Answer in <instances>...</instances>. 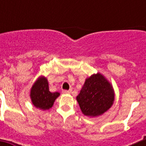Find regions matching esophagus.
<instances>
[{
	"instance_id": "34e87169",
	"label": "esophagus",
	"mask_w": 146,
	"mask_h": 146,
	"mask_svg": "<svg viewBox=\"0 0 146 146\" xmlns=\"http://www.w3.org/2000/svg\"><path fill=\"white\" fill-rule=\"evenodd\" d=\"M63 93H66V94H70L71 93V90H63Z\"/></svg>"
}]
</instances>
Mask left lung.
Listing matches in <instances>:
<instances>
[{"label":"left lung","mask_w":146,"mask_h":146,"mask_svg":"<svg viewBox=\"0 0 146 146\" xmlns=\"http://www.w3.org/2000/svg\"><path fill=\"white\" fill-rule=\"evenodd\" d=\"M76 100L84 115L96 117L111 107L115 93L110 83L102 74L97 73L86 79Z\"/></svg>","instance_id":"left-lung-1"}]
</instances>
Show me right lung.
Instances as JSON below:
<instances>
[{"label": "right lung", "mask_w": 146, "mask_h": 146, "mask_svg": "<svg viewBox=\"0 0 146 146\" xmlns=\"http://www.w3.org/2000/svg\"><path fill=\"white\" fill-rule=\"evenodd\" d=\"M59 95L58 92L51 93L49 91L48 80L44 76L40 77L34 83L30 93L32 104L40 110L50 109Z\"/></svg>", "instance_id": "1"}]
</instances>
